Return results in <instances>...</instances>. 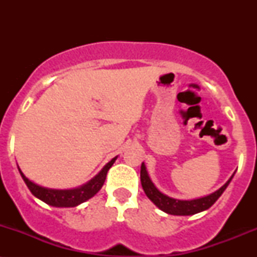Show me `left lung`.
I'll use <instances>...</instances> for the list:
<instances>
[{
    "mask_svg": "<svg viewBox=\"0 0 257 257\" xmlns=\"http://www.w3.org/2000/svg\"><path fill=\"white\" fill-rule=\"evenodd\" d=\"M232 178L233 176H231V179H229L222 187L219 188L216 192L209 194V196L193 200H179L170 198V197L166 196V194L159 192L157 188H156V186L152 184L151 179H150L149 174L146 172L145 164L144 163L141 164L140 170L141 185H143V188L144 191H145L146 196L149 197L161 210H163L164 213L170 215H193L209 209L217 199L220 198L221 194L223 193V191L226 190L227 186L231 182Z\"/></svg>",
    "mask_w": 257,
    "mask_h": 257,
    "instance_id": "1",
    "label": "left lung"
}]
</instances>
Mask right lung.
Instances as JSON below:
<instances>
[{"label":"right lung","mask_w":257,"mask_h":257,"mask_svg":"<svg viewBox=\"0 0 257 257\" xmlns=\"http://www.w3.org/2000/svg\"><path fill=\"white\" fill-rule=\"evenodd\" d=\"M117 157L112 158L110 162H108L106 166L102 168V170L100 172L95 178H93L89 182L81 186L78 188H73V190H51V188H44L41 187L34 182L30 181L24 174L22 173V170L19 169L20 175H22L23 180L25 181L26 186L29 187V190L31 191V193L34 194L35 197H37L38 199L43 200L47 204L52 206H76L81 203L85 202L94 194L99 192L100 188L104 185L106 175H107L108 169L112 167V164L114 163Z\"/></svg>","instance_id":"add662e5"}]
</instances>
